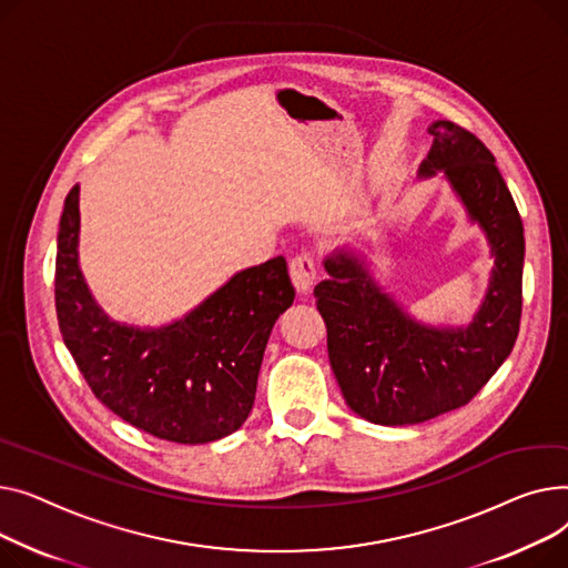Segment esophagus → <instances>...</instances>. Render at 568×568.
Here are the masks:
<instances>
[{"label": "esophagus", "instance_id": "1", "mask_svg": "<svg viewBox=\"0 0 568 568\" xmlns=\"http://www.w3.org/2000/svg\"><path fill=\"white\" fill-rule=\"evenodd\" d=\"M291 282L300 293H310L316 282V261L312 252H300L288 263Z\"/></svg>", "mask_w": 568, "mask_h": 568}]
</instances>
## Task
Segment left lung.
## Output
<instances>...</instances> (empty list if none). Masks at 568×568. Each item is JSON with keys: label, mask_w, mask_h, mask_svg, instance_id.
<instances>
[{"label": "left lung", "mask_w": 568, "mask_h": 568, "mask_svg": "<svg viewBox=\"0 0 568 568\" xmlns=\"http://www.w3.org/2000/svg\"><path fill=\"white\" fill-rule=\"evenodd\" d=\"M419 174L445 172L470 217L486 231L495 268L468 327L413 321L342 250L325 258L329 280L314 288L327 327V357L353 413L383 426L419 424L470 404L518 337L523 312V220L486 144L452 121H436Z\"/></svg>", "instance_id": "1"}]
</instances>
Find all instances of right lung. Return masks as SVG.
I'll return each instance as SVG.
<instances>
[{
    "label": "right lung",
    "instance_id": "add662e5",
    "mask_svg": "<svg viewBox=\"0 0 568 568\" xmlns=\"http://www.w3.org/2000/svg\"><path fill=\"white\" fill-rule=\"evenodd\" d=\"M80 187L63 202L54 305L65 348L103 406L160 440L202 445L247 419L265 344L293 303L284 256L233 275L206 303L160 329L110 321L78 265Z\"/></svg>",
    "mask_w": 568,
    "mask_h": 568
}]
</instances>
